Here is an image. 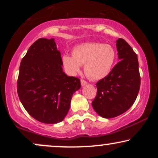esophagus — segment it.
Returning <instances> with one entry per match:
<instances>
[{"label":"esophagus","instance_id":"1","mask_svg":"<svg viewBox=\"0 0 158 158\" xmlns=\"http://www.w3.org/2000/svg\"><path fill=\"white\" fill-rule=\"evenodd\" d=\"M87 83H88V82H87V81L85 80H84V79H81V85H82V86H84V85H86Z\"/></svg>","mask_w":158,"mask_h":158}]
</instances>
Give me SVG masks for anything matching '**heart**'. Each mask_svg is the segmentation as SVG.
<instances>
[{
    "label": "heart",
    "instance_id": "obj_1",
    "mask_svg": "<svg viewBox=\"0 0 158 158\" xmlns=\"http://www.w3.org/2000/svg\"><path fill=\"white\" fill-rule=\"evenodd\" d=\"M72 55L62 56L64 68L74 74L80 70L81 65L85 64V73L94 80L102 79L110 73L117 56L115 50L110 44L94 42L78 45L72 51Z\"/></svg>",
    "mask_w": 158,
    "mask_h": 158
}]
</instances>
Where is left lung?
I'll return each instance as SVG.
<instances>
[{
	"label": "left lung",
	"instance_id": "obj_1",
	"mask_svg": "<svg viewBox=\"0 0 158 158\" xmlns=\"http://www.w3.org/2000/svg\"><path fill=\"white\" fill-rule=\"evenodd\" d=\"M120 61L107 77L97 81L92 102L94 110L104 118H114L128 110L135 102L140 87L137 54L123 39L117 41Z\"/></svg>",
	"mask_w": 158,
	"mask_h": 158
}]
</instances>
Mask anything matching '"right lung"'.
<instances>
[{"label":"right lung","instance_id":"add662e5","mask_svg":"<svg viewBox=\"0 0 158 158\" xmlns=\"http://www.w3.org/2000/svg\"><path fill=\"white\" fill-rule=\"evenodd\" d=\"M53 39H39L21 61L17 81L20 101L31 117L47 124L64 119L80 79L68 77Z\"/></svg>","mask_w":158,"mask_h":158}]
</instances>
